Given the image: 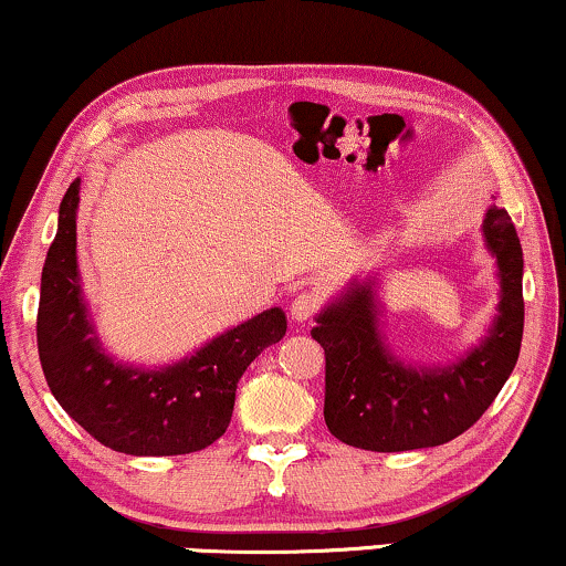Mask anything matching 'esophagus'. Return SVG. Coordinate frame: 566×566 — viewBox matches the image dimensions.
Masks as SVG:
<instances>
[{
	"mask_svg": "<svg viewBox=\"0 0 566 566\" xmlns=\"http://www.w3.org/2000/svg\"><path fill=\"white\" fill-rule=\"evenodd\" d=\"M316 311H318V297L311 295V292H301V295H297L290 305V316L295 318L297 324L311 322V318L316 316Z\"/></svg>",
	"mask_w": 566,
	"mask_h": 566,
	"instance_id": "34e87169",
	"label": "esophagus"
}]
</instances>
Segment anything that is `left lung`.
Masks as SVG:
<instances>
[{"instance_id": "1", "label": "left lung", "mask_w": 566, "mask_h": 566, "mask_svg": "<svg viewBox=\"0 0 566 566\" xmlns=\"http://www.w3.org/2000/svg\"><path fill=\"white\" fill-rule=\"evenodd\" d=\"M499 265V313L485 339L448 366H421L395 356L379 329L374 276L353 282L324 305L311 329L326 356L324 421L337 440L377 453L417 451L459 438L506 385L520 358L524 329L522 244L503 208L482 221Z\"/></svg>"}]
</instances>
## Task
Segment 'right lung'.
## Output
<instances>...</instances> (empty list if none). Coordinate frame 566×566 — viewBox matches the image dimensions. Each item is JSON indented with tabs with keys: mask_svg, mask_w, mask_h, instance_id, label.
Instances as JSON below:
<instances>
[{
	"mask_svg": "<svg viewBox=\"0 0 566 566\" xmlns=\"http://www.w3.org/2000/svg\"><path fill=\"white\" fill-rule=\"evenodd\" d=\"M81 179L60 202L57 234L42 269L36 343L46 385L65 413L102 446L128 455H181L227 432L237 382L287 332L269 308L166 366H134L102 348L76 258Z\"/></svg>",
	"mask_w": 566,
	"mask_h": 566,
	"instance_id": "1",
	"label": "right lung"
}]
</instances>
